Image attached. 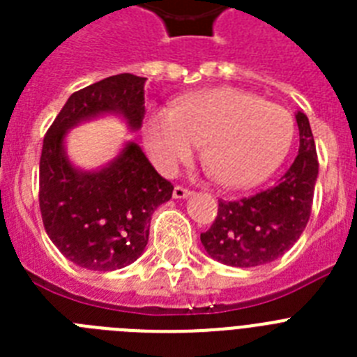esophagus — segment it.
<instances>
[{"label": "esophagus", "mask_w": 357, "mask_h": 357, "mask_svg": "<svg viewBox=\"0 0 357 357\" xmlns=\"http://www.w3.org/2000/svg\"><path fill=\"white\" fill-rule=\"evenodd\" d=\"M174 198H176V200H183V198H189L190 195H192V192H190L189 189H185V187H181V185H176V187H174Z\"/></svg>", "instance_id": "esophagus-1"}]
</instances>
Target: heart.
Segmentation results:
<instances>
[{
	"mask_svg": "<svg viewBox=\"0 0 357 357\" xmlns=\"http://www.w3.org/2000/svg\"><path fill=\"white\" fill-rule=\"evenodd\" d=\"M294 120L276 103L222 86L155 109L142 123L146 151L157 170L174 174L202 144L218 183L248 187L280 167L291 150Z\"/></svg>",
	"mask_w": 357,
	"mask_h": 357,
	"instance_id": "heart-1",
	"label": "heart"
}]
</instances>
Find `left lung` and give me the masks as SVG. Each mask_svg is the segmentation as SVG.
Returning <instances> with one entry per match:
<instances>
[{"instance_id": "1", "label": "left lung", "mask_w": 357, "mask_h": 357, "mask_svg": "<svg viewBox=\"0 0 357 357\" xmlns=\"http://www.w3.org/2000/svg\"><path fill=\"white\" fill-rule=\"evenodd\" d=\"M298 155L272 189L243 200H218L215 222L200 235L213 259L228 266L252 268L282 257L307 226L319 161L310 120L296 113Z\"/></svg>"}]
</instances>
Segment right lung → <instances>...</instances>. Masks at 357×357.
Segmentation results:
<instances>
[{
  "label": "right lung",
  "mask_w": 357,
  "mask_h": 357,
  "mask_svg": "<svg viewBox=\"0 0 357 357\" xmlns=\"http://www.w3.org/2000/svg\"><path fill=\"white\" fill-rule=\"evenodd\" d=\"M146 77L119 74L74 92L47 129L40 155L42 222L59 252L86 271L123 268L144 252L151 215L172 198L144 151L128 140L105 167L83 170L64 139L81 122L114 114L137 131L144 119Z\"/></svg>",
  "instance_id": "1"
}]
</instances>
